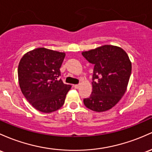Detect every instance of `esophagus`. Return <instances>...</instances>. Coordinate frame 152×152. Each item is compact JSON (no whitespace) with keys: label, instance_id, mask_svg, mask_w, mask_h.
Returning <instances> with one entry per match:
<instances>
[{"label":"esophagus","instance_id":"esophagus-1","mask_svg":"<svg viewBox=\"0 0 152 152\" xmlns=\"http://www.w3.org/2000/svg\"><path fill=\"white\" fill-rule=\"evenodd\" d=\"M80 86V84H75L74 85V87L76 88V89H79Z\"/></svg>","mask_w":152,"mask_h":152}]
</instances>
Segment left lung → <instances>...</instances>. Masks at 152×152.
Listing matches in <instances>:
<instances>
[{
	"mask_svg": "<svg viewBox=\"0 0 152 152\" xmlns=\"http://www.w3.org/2000/svg\"><path fill=\"white\" fill-rule=\"evenodd\" d=\"M82 56L94 65L92 92L84 99V105L98 113L111 109L127 89L132 68L127 53L119 47L106 45L83 52Z\"/></svg>",
	"mask_w": 152,
	"mask_h": 152,
	"instance_id": "8db88e82",
	"label": "left lung"
}]
</instances>
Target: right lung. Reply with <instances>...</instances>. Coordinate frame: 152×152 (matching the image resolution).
<instances>
[{
    "instance_id": "right-lung-1",
    "label": "right lung",
    "mask_w": 152,
    "mask_h": 152,
    "mask_svg": "<svg viewBox=\"0 0 152 152\" xmlns=\"http://www.w3.org/2000/svg\"><path fill=\"white\" fill-rule=\"evenodd\" d=\"M66 54L58 51L37 48L21 58L18 78L21 92L36 110L50 113L63 105L71 86L58 80L60 68Z\"/></svg>"
}]
</instances>
